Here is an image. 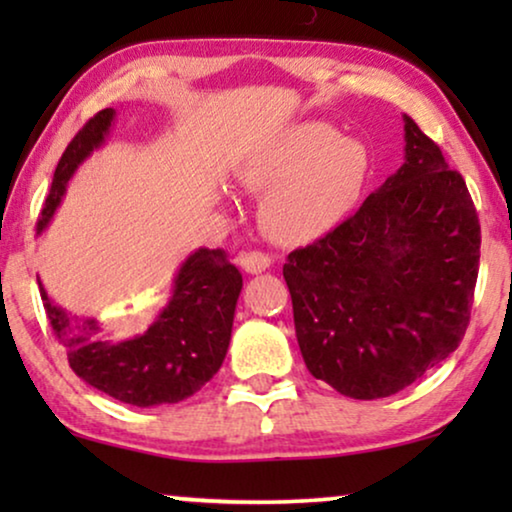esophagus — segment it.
I'll use <instances>...</instances> for the list:
<instances>
[{
  "label": "esophagus",
  "instance_id": "esophagus-1",
  "mask_svg": "<svg viewBox=\"0 0 512 512\" xmlns=\"http://www.w3.org/2000/svg\"><path fill=\"white\" fill-rule=\"evenodd\" d=\"M270 263H272V258L268 254H263V251H242V254H240L242 270L251 272V275L265 272L270 268Z\"/></svg>",
  "mask_w": 512,
  "mask_h": 512
}]
</instances>
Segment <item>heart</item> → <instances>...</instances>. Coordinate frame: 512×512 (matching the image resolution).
Returning <instances> with one entry per match:
<instances>
[{
    "label": "heart",
    "mask_w": 512,
    "mask_h": 512,
    "mask_svg": "<svg viewBox=\"0 0 512 512\" xmlns=\"http://www.w3.org/2000/svg\"><path fill=\"white\" fill-rule=\"evenodd\" d=\"M242 181L265 195L261 219L272 240L310 242L333 230L366 193L373 156L333 125L298 123L244 160Z\"/></svg>",
    "instance_id": "obj_1"
}]
</instances>
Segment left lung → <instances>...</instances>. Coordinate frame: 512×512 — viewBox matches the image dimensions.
Wrapping results in <instances>:
<instances>
[{"mask_svg":"<svg viewBox=\"0 0 512 512\" xmlns=\"http://www.w3.org/2000/svg\"><path fill=\"white\" fill-rule=\"evenodd\" d=\"M405 121V163L331 233L291 251L284 279L305 366L342 396L410 387L464 338L480 221L440 146Z\"/></svg>","mask_w":512,"mask_h":512,"instance_id":"obj_1","label":"left lung"}]
</instances>
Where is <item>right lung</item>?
Segmentation results:
<instances>
[{"label":"right lung","mask_w":512,"mask_h":512,"mask_svg":"<svg viewBox=\"0 0 512 512\" xmlns=\"http://www.w3.org/2000/svg\"><path fill=\"white\" fill-rule=\"evenodd\" d=\"M114 116V109L97 111L69 142L55 167L37 233H44L76 167L104 142ZM240 291L242 275L226 251L198 249L181 265L170 303L156 321L142 335L114 342L104 338L97 319L76 317L55 305L39 282L46 317L74 373L137 408L179 403L212 380L226 359Z\"/></svg>","instance_id":"add662e5"}]
</instances>
